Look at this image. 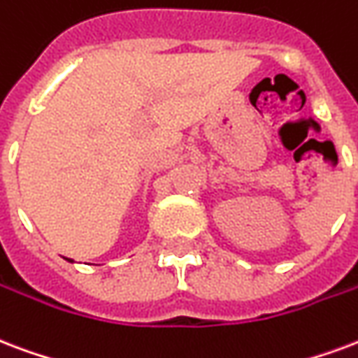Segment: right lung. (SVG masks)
<instances>
[{"label":"right lung","instance_id":"1","mask_svg":"<svg viewBox=\"0 0 358 358\" xmlns=\"http://www.w3.org/2000/svg\"><path fill=\"white\" fill-rule=\"evenodd\" d=\"M69 261H71V259H69Z\"/></svg>","mask_w":358,"mask_h":358}]
</instances>
